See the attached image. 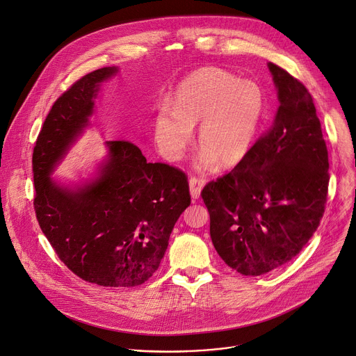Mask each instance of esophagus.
<instances>
[{
	"mask_svg": "<svg viewBox=\"0 0 356 356\" xmlns=\"http://www.w3.org/2000/svg\"><path fill=\"white\" fill-rule=\"evenodd\" d=\"M203 186H204V179L195 178V177L189 179V191H191L192 199H199Z\"/></svg>",
	"mask_w": 356,
	"mask_h": 356,
	"instance_id": "obj_1",
	"label": "esophagus"
}]
</instances>
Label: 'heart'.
I'll use <instances>...</instances> for the list:
<instances>
[{
  "label": "heart",
  "instance_id": "b5f03b06",
  "mask_svg": "<svg viewBox=\"0 0 356 356\" xmlns=\"http://www.w3.org/2000/svg\"><path fill=\"white\" fill-rule=\"evenodd\" d=\"M266 94L252 80H241L218 67L196 70L177 88L172 108L163 105L154 122V136L161 153L181 157L199 125L197 163L210 168L243 163L252 150L266 113Z\"/></svg>",
  "mask_w": 356,
  "mask_h": 356
}]
</instances>
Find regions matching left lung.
Here are the masks:
<instances>
[{
	"mask_svg": "<svg viewBox=\"0 0 356 356\" xmlns=\"http://www.w3.org/2000/svg\"><path fill=\"white\" fill-rule=\"evenodd\" d=\"M279 106L269 130L236 168L209 182L202 199L220 258L247 276L293 259L323 218L328 152L307 88L268 63Z\"/></svg>",
	"mask_w": 356,
	"mask_h": 356,
	"instance_id": "left-lung-1",
	"label": "left lung"
}]
</instances>
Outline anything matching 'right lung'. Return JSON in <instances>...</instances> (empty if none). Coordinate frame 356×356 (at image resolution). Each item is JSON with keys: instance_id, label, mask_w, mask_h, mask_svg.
<instances>
[{"instance_id": "obj_1", "label": "right lung", "mask_w": 356, "mask_h": 356, "mask_svg": "<svg viewBox=\"0 0 356 356\" xmlns=\"http://www.w3.org/2000/svg\"><path fill=\"white\" fill-rule=\"evenodd\" d=\"M118 71H92L51 106L33 150V206L43 234L71 272L99 286L131 288L159 269L191 204L186 175L149 163L131 141L111 140L94 177L71 185L50 178L90 126L102 83Z\"/></svg>"}]
</instances>
